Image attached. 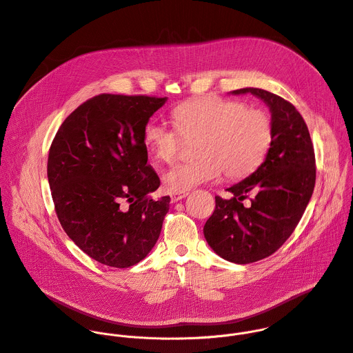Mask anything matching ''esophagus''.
<instances>
[{"label": "esophagus", "mask_w": 353, "mask_h": 353, "mask_svg": "<svg viewBox=\"0 0 353 353\" xmlns=\"http://www.w3.org/2000/svg\"><path fill=\"white\" fill-rule=\"evenodd\" d=\"M187 195H188V192H172L170 199H172V203H177V201L185 198Z\"/></svg>", "instance_id": "esophagus-1"}]
</instances>
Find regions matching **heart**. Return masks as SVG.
<instances>
[{
    "label": "heart",
    "mask_w": 353,
    "mask_h": 353,
    "mask_svg": "<svg viewBox=\"0 0 353 353\" xmlns=\"http://www.w3.org/2000/svg\"><path fill=\"white\" fill-rule=\"evenodd\" d=\"M172 119L176 130L149 121L142 132L149 152L163 163L174 161L181 137H196L194 154L198 158L177 163L163 176L170 192H187L218 179L222 170L230 180L244 179L259 169L272 143L271 117L237 100L192 99L174 108Z\"/></svg>",
    "instance_id": "heart-1"
}]
</instances>
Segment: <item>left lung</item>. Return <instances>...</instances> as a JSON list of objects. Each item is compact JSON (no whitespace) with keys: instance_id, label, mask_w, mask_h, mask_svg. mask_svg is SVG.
I'll list each match as a JSON object with an SVG mask.
<instances>
[{"instance_id":"8db88e82","label":"left lung","mask_w":353,"mask_h":353,"mask_svg":"<svg viewBox=\"0 0 353 353\" xmlns=\"http://www.w3.org/2000/svg\"><path fill=\"white\" fill-rule=\"evenodd\" d=\"M251 93L270 108L272 143L265 161L244 180L226 188L230 199L215 196V211L204 236L218 256L250 264L271 254L289 239L305 214L316 184V158L309 128L296 108L281 96L259 88H243L232 94ZM252 205L244 208L248 195Z\"/></svg>"}]
</instances>
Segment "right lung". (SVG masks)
I'll return each instance as SVG.
<instances>
[{
  "mask_svg": "<svg viewBox=\"0 0 353 353\" xmlns=\"http://www.w3.org/2000/svg\"><path fill=\"white\" fill-rule=\"evenodd\" d=\"M168 97L102 93L59 128L47 161L57 218L89 257L114 268L143 260L157 244L170 196H149L161 180L142 132Z\"/></svg>",
  "mask_w": 353,
  "mask_h": 353,
  "instance_id": "add662e5",
  "label": "right lung"
}]
</instances>
